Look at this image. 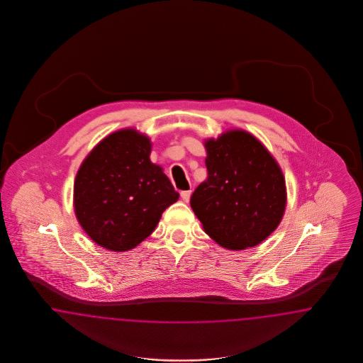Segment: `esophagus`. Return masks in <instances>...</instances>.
<instances>
[{"label": "esophagus", "mask_w": 363, "mask_h": 363, "mask_svg": "<svg viewBox=\"0 0 363 363\" xmlns=\"http://www.w3.org/2000/svg\"><path fill=\"white\" fill-rule=\"evenodd\" d=\"M190 196H191V190L181 191V197L184 199V202H189L190 201Z\"/></svg>", "instance_id": "1"}]
</instances>
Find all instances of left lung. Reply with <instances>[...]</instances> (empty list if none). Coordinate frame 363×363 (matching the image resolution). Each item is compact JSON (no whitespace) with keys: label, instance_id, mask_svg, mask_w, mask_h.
Instances as JSON below:
<instances>
[{"label":"left lung","instance_id":"left-lung-1","mask_svg":"<svg viewBox=\"0 0 363 363\" xmlns=\"http://www.w3.org/2000/svg\"><path fill=\"white\" fill-rule=\"evenodd\" d=\"M208 178L190 206L206 234L230 250L253 247L277 229L286 206L285 178L273 155L245 130L205 141Z\"/></svg>","mask_w":363,"mask_h":363}]
</instances>
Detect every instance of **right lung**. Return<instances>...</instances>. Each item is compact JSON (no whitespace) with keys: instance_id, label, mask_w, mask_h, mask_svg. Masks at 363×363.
<instances>
[{"instance_id":"right-lung-1","label":"right lung","mask_w":363,"mask_h":363,"mask_svg":"<svg viewBox=\"0 0 363 363\" xmlns=\"http://www.w3.org/2000/svg\"><path fill=\"white\" fill-rule=\"evenodd\" d=\"M150 152L146 135L123 129L104 138L79 166L76 217L108 250L126 252L140 245L179 197L162 167L152 164Z\"/></svg>"}]
</instances>
